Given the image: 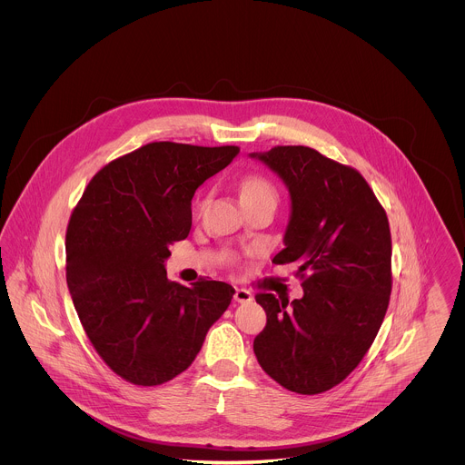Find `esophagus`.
<instances>
[{
  "mask_svg": "<svg viewBox=\"0 0 465 465\" xmlns=\"http://www.w3.org/2000/svg\"><path fill=\"white\" fill-rule=\"evenodd\" d=\"M252 299H254V295H252L251 290H247V288H236V292H234V301H236V302H251Z\"/></svg>",
  "mask_w": 465,
  "mask_h": 465,
  "instance_id": "1",
  "label": "esophagus"
}]
</instances>
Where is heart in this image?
Instances as JSON below:
<instances>
[{
    "label": "heart",
    "mask_w": 465,
    "mask_h": 465,
    "mask_svg": "<svg viewBox=\"0 0 465 465\" xmlns=\"http://www.w3.org/2000/svg\"><path fill=\"white\" fill-rule=\"evenodd\" d=\"M240 193H242V200L247 202V200L262 199V197H275L277 192H275V186L263 177V175H258V173H252V175H247L242 184H240Z\"/></svg>",
    "instance_id": "b5f03b06"
}]
</instances>
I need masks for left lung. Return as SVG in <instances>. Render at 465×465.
<instances>
[{"mask_svg":"<svg viewBox=\"0 0 465 465\" xmlns=\"http://www.w3.org/2000/svg\"><path fill=\"white\" fill-rule=\"evenodd\" d=\"M262 159L286 183L292 218L275 265L299 263L304 297L262 292L266 326L254 352L281 387L315 396L363 360L392 292V236L385 207L363 175L302 144L273 146Z\"/></svg>","mask_w":465,"mask_h":465,"instance_id":"obj_1","label":"left lung"}]
</instances>
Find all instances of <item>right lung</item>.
<instances>
[{"instance_id":"right-lung-1","label":"right lung","mask_w":465,"mask_h":465,"mask_svg":"<svg viewBox=\"0 0 465 465\" xmlns=\"http://www.w3.org/2000/svg\"><path fill=\"white\" fill-rule=\"evenodd\" d=\"M240 148L153 141L105 164L66 231V281L82 328L105 365L137 387L184 372L234 288L166 277L164 260L192 229V199Z\"/></svg>"}]
</instances>
